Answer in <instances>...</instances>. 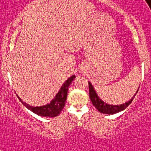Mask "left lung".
I'll list each match as a JSON object with an SVG mask.
<instances>
[{
    "label": "left lung",
    "instance_id": "obj_1",
    "mask_svg": "<svg viewBox=\"0 0 151 151\" xmlns=\"http://www.w3.org/2000/svg\"><path fill=\"white\" fill-rule=\"evenodd\" d=\"M88 87H89L90 99L92 101L93 106L96 108L99 112L103 113V114H116V113H118L120 111H122V110H124L132 102L134 97L136 96V93L138 92V90H137L136 94L134 95V96L129 102H126V103H124V104H122V105L114 106L107 104V103H104L103 101L101 100L99 98V96H97L94 88H93V86H92V84L90 82H88Z\"/></svg>",
    "mask_w": 151,
    "mask_h": 151
}]
</instances>
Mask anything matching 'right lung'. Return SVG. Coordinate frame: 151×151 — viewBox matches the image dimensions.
<instances>
[{
	"label": "right lung",
	"instance_id": "right-lung-1",
	"mask_svg": "<svg viewBox=\"0 0 151 151\" xmlns=\"http://www.w3.org/2000/svg\"><path fill=\"white\" fill-rule=\"evenodd\" d=\"M75 78V75L71 76L70 78H68L67 80L63 83V85L61 87L59 92L57 93L55 97L51 101L50 103H48L45 106H32L28 105L27 103H24L19 97L18 96L20 102L23 104L29 110L35 113L36 114L40 115L41 117H56L60 114L63 107L65 106L66 103V97H67V92H68V88L70 85V83Z\"/></svg>",
	"mask_w": 151,
	"mask_h": 151
}]
</instances>
